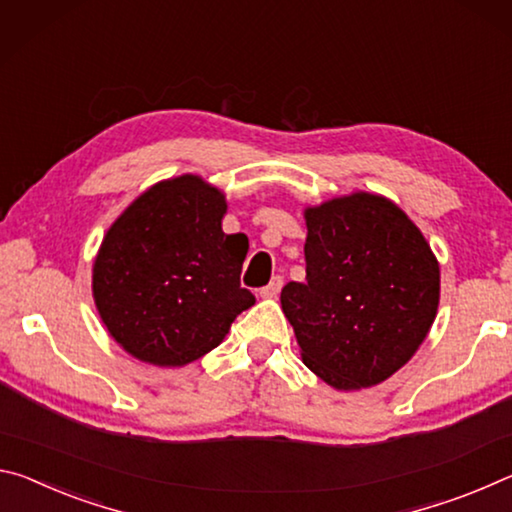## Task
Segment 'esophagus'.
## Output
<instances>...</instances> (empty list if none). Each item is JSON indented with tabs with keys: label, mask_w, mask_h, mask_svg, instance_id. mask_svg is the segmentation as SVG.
Here are the masks:
<instances>
[{
	"label": "esophagus",
	"mask_w": 512,
	"mask_h": 512,
	"mask_svg": "<svg viewBox=\"0 0 512 512\" xmlns=\"http://www.w3.org/2000/svg\"><path fill=\"white\" fill-rule=\"evenodd\" d=\"M281 288H283V279H281V276H272V281L267 283V286L261 290V297H263V299H274V297L281 292Z\"/></svg>",
	"instance_id": "esophagus-1"
}]
</instances>
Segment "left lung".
<instances>
[{"label": "left lung", "mask_w": 512, "mask_h": 512, "mask_svg": "<svg viewBox=\"0 0 512 512\" xmlns=\"http://www.w3.org/2000/svg\"><path fill=\"white\" fill-rule=\"evenodd\" d=\"M306 281L281 290L301 360L335 390L379 385L429 335L440 265L401 208L374 192L306 206Z\"/></svg>", "instance_id": "left-lung-1"}]
</instances>
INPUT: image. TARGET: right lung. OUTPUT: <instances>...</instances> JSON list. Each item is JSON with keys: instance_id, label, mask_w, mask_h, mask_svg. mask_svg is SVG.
<instances>
[{"instance_id": "right-lung-1", "label": "right lung", "mask_w": 512, "mask_h": 512, "mask_svg": "<svg viewBox=\"0 0 512 512\" xmlns=\"http://www.w3.org/2000/svg\"><path fill=\"white\" fill-rule=\"evenodd\" d=\"M226 195L197 174L147 188L111 224L92 263V299L111 338L156 367L215 349L254 306L240 288L245 233H224Z\"/></svg>"}]
</instances>
